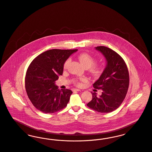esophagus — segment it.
I'll use <instances>...</instances> for the list:
<instances>
[{"label":"esophagus","instance_id":"esophagus-1","mask_svg":"<svg viewBox=\"0 0 152 152\" xmlns=\"http://www.w3.org/2000/svg\"><path fill=\"white\" fill-rule=\"evenodd\" d=\"M72 90L73 91H80V90L78 88H72Z\"/></svg>","mask_w":152,"mask_h":152}]
</instances>
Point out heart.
Returning a JSON list of instances; mask_svg holds the SVG:
<instances>
[{
    "label": "heart",
    "instance_id": "1",
    "mask_svg": "<svg viewBox=\"0 0 152 152\" xmlns=\"http://www.w3.org/2000/svg\"><path fill=\"white\" fill-rule=\"evenodd\" d=\"M78 60L81 64L86 69H88L90 72L95 77H99L104 72V67L101 65L94 64L96 60L95 59L88 54V53H84L80 54L78 56ZM70 61V59H68L64 62V69L67 68L68 64ZM78 85H80V83L77 82Z\"/></svg>",
    "mask_w": 152,
    "mask_h": 152
}]
</instances>
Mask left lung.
Here are the masks:
<instances>
[{
  "instance_id": "1",
  "label": "left lung",
  "mask_w": 152,
  "mask_h": 152,
  "mask_svg": "<svg viewBox=\"0 0 152 152\" xmlns=\"http://www.w3.org/2000/svg\"><path fill=\"white\" fill-rule=\"evenodd\" d=\"M95 48L102 54L106 65L93 84L94 88L102 90V94L96 96V93H92V99L87 106L99 113H110L120 106L127 94L129 83L128 67L122 58L112 49L104 46Z\"/></svg>"
}]
</instances>
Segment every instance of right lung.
<instances>
[{
  "instance_id": "obj_1",
  "label": "right lung",
  "mask_w": 152,
  "mask_h": 152,
  "mask_svg": "<svg viewBox=\"0 0 152 152\" xmlns=\"http://www.w3.org/2000/svg\"><path fill=\"white\" fill-rule=\"evenodd\" d=\"M77 50H48L37 56L28 66L25 77V88L32 104L40 112L54 113L67 106L72 91L59 90L56 81L63 74L66 61Z\"/></svg>"
}]
</instances>
